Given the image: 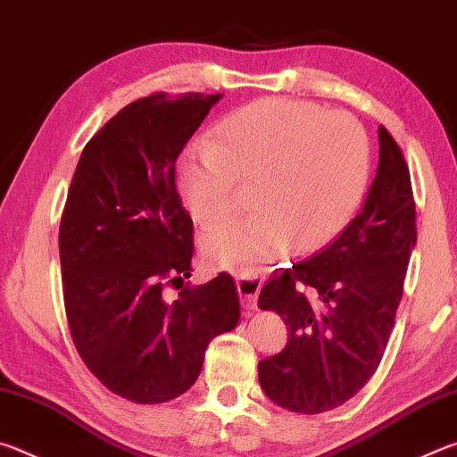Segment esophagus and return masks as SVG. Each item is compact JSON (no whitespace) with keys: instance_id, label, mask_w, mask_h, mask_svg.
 Listing matches in <instances>:
<instances>
[{"instance_id":"34e87169","label":"esophagus","mask_w":457,"mask_h":457,"mask_svg":"<svg viewBox=\"0 0 457 457\" xmlns=\"http://www.w3.org/2000/svg\"><path fill=\"white\" fill-rule=\"evenodd\" d=\"M262 288L260 274H242L237 278V292L242 296V304L245 311H253L258 303V294Z\"/></svg>"}]
</instances>
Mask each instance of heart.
<instances>
[{"instance_id":"heart-1","label":"heart","mask_w":457,"mask_h":457,"mask_svg":"<svg viewBox=\"0 0 457 457\" xmlns=\"http://www.w3.org/2000/svg\"><path fill=\"white\" fill-rule=\"evenodd\" d=\"M369 173L370 141L357 117L278 96L229 112L177 163L181 197L204 226L234 213L237 183H253L256 212L201 239L207 264L237 274H256L290 245L306 252L330 239L359 207Z\"/></svg>"}]
</instances>
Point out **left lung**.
I'll list each match as a JSON object with an SVG mask.
<instances>
[{"mask_svg":"<svg viewBox=\"0 0 457 457\" xmlns=\"http://www.w3.org/2000/svg\"><path fill=\"white\" fill-rule=\"evenodd\" d=\"M415 244L409 167L381 125L377 173L357 218L260 292L262 311L288 327L284 351L258 365L270 401L314 415L357 395L383 359Z\"/></svg>","mask_w":457,"mask_h":457,"instance_id":"left-lung-1","label":"left lung"}]
</instances>
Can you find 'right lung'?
Here are the masks:
<instances>
[{
    "instance_id": "1",
    "label": "right lung",
    "mask_w": 457,
    "mask_h": 457,
    "mask_svg": "<svg viewBox=\"0 0 457 457\" xmlns=\"http://www.w3.org/2000/svg\"><path fill=\"white\" fill-rule=\"evenodd\" d=\"M220 98L157 92L127 104L84 146L68 189L60 221L68 327L90 373L133 403L187 391L207 345L239 320L229 274L183 286L193 221L175 163Z\"/></svg>"
}]
</instances>
